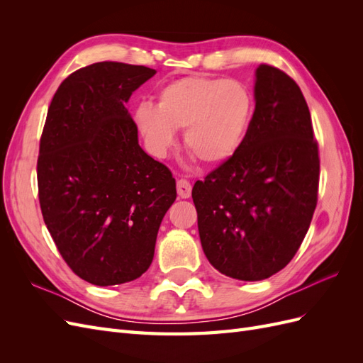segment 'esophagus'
<instances>
[{
    "mask_svg": "<svg viewBox=\"0 0 363 363\" xmlns=\"http://www.w3.org/2000/svg\"><path fill=\"white\" fill-rule=\"evenodd\" d=\"M177 192H179V195L182 196V199H189L191 192H192L191 183H189L188 180L180 179V180L177 182Z\"/></svg>",
    "mask_w": 363,
    "mask_h": 363,
    "instance_id": "1",
    "label": "esophagus"
}]
</instances>
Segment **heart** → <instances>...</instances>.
<instances>
[{"mask_svg": "<svg viewBox=\"0 0 363 363\" xmlns=\"http://www.w3.org/2000/svg\"><path fill=\"white\" fill-rule=\"evenodd\" d=\"M255 113L247 86L213 77L188 75L164 84L157 106L142 101L133 118L148 148L163 156L175 144V130L184 128V147L208 167L236 156Z\"/></svg>", "mask_w": 363, "mask_h": 363, "instance_id": "b5f03b06", "label": "heart"}]
</instances>
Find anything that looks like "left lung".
Listing matches in <instances>:
<instances>
[{
    "label": "left lung",
    "mask_w": 363,
    "mask_h": 363,
    "mask_svg": "<svg viewBox=\"0 0 363 363\" xmlns=\"http://www.w3.org/2000/svg\"><path fill=\"white\" fill-rule=\"evenodd\" d=\"M255 101L236 156L192 189L207 260L244 281L265 280L292 260L309 230L320 182L318 144L298 84L260 65Z\"/></svg>",
    "instance_id": "obj_1"
}]
</instances>
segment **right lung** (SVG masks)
<instances>
[{
  "instance_id": "1",
  "label": "right lung",
  "mask_w": 363,
  "mask_h": 363,
  "mask_svg": "<svg viewBox=\"0 0 363 363\" xmlns=\"http://www.w3.org/2000/svg\"><path fill=\"white\" fill-rule=\"evenodd\" d=\"M155 69L98 62L54 94L42 131L43 221L68 267L96 286L136 280L155 257L175 179L140 148L125 103Z\"/></svg>"
}]
</instances>
